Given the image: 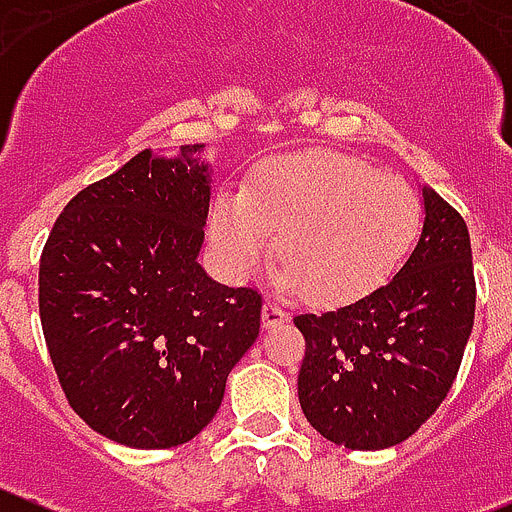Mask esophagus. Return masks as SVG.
Segmentation results:
<instances>
[{"label":"esophagus","instance_id":"obj_1","mask_svg":"<svg viewBox=\"0 0 512 512\" xmlns=\"http://www.w3.org/2000/svg\"><path fill=\"white\" fill-rule=\"evenodd\" d=\"M285 321H288V311H285V308H280L278 303L267 301L265 306H262V326H265V329L285 324Z\"/></svg>","mask_w":512,"mask_h":512}]
</instances>
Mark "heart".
I'll return each mask as SVG.
<instances>
[{
	"label": "heart",
	"instance_id": "obj_1",
	"mask_svg": "<svg viewBox=\"0 0 512 512\" xmlns=\"http://www.w3.org/2000/svg\"><path fill=\"white\" fill-rule=\"evenodd\" d=\"M413 188L367 163L334 153L267 160L245 191L216 196L209 237L232 280L270 257L278 232L275 285L321 301H352L385 283L418 229Z\"/></svg>",
	"mask_w": 512,
	"mask_h": 512
}]
</instances>
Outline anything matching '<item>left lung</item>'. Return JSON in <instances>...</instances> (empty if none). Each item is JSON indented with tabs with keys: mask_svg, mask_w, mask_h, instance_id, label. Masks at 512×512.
Segmentation results:
<instances>
[{
	"mask_svg": "<svg viewBox=\"0 0 512 512\" xmlns=\"http://www.w3.org/2000/svg\"><path fill=\"white\" fill-rule=\"evenodd\" d=\"M423 227L398 273L359 301L293 319L306 336L298 400L324 439L377 451L413 436L449 393L474 324L464 219L423 186Z\"/></svg>",
	"mask_w": 512,
	"mask_h": 512,
	"instance_id": "obj_1",
	"label": "left lung"
}]
</instances>
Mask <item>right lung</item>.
I'll use <instances>...</instances> for the list:
<instances>
[{"instance_id":"right-lung-1","label":"right lung","mask_w":512,"mask_h":512,"mask_svg":"<svg viewBox=\"0 0 512 512\" xmlns=\"http://www.w3.org/2000/svg\"><path fill=\"white\" fill-rule=\"evenodd\" d=\"M204 145L142 150L76 193L40 257V321L73 411L132 449L209 426L260 334L262 298L199 265L211 199Z\"/></svg>"}]
</instances>
